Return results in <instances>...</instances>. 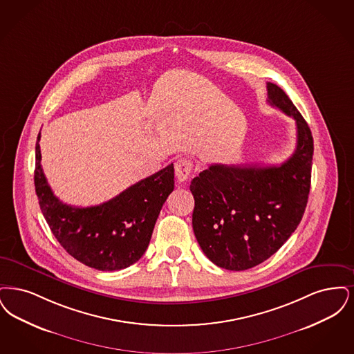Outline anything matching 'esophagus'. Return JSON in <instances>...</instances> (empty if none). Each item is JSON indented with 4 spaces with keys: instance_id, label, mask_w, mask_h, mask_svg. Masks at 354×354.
I'll list each match as a JSON object with an SVG mask.
<instances>
[{
    "instance_id": "esophagus-1",
    "label": "esophagus",
    "mask_w": 354,
    "mask_h": 354,
    "mask_svg": "<svg viewBox=\"0 0 354 354\" xmlns=\"http://www.w3.org/2000/svg\"><path fill=\"white\" fill-rule=\"evenodd\" d=\"M193 167H194V164H193L192 160H189V158H178L174 162V173H176L177 180L180 183L186 181L189 178L192 170H193Z\"/></svg>"
}]
</instances>
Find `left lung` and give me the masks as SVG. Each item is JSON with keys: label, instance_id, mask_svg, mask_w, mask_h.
Listing matches in <instances>:
<instances>
[{"label": "left lung", "instance_id": "8db88e82", "mask_svg": "<svg viewBox=\"0 0 354 354\" xmlns=\"http://www.w3.org/2000/svg\"><path fill=\"white\" fill-rule=\"evenodd\" d=\"M267 102L296 122L297 144L280 165L214 164L194 177L193 230L203 254L230 271L274 255L299 226L310 189L313 138L291 99L267 83Z\"/></svg>", "mask_w": 354, "mask_h": 354}]
</instances>
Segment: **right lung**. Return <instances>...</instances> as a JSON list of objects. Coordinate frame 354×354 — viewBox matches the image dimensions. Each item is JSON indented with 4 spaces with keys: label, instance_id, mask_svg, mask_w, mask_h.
Segmentation results:
<instances>
[{
    "label": "right lung",
    "instance_id": "add662e5",
    "mask_svg": "<svg viewBox=\"0 0 354 354\" xmlns=\"http://www.w3.org/2000/svg\"><path fill=\"white\" fill-rule=\"evenodd\" d=\"M41 132L35 144L34 184L39 207L61 246L77 261L99 271H118L142 257L160 210L174 189L168 165L104 203L77 207L58 200L41 165Z\"/></svg>",
    "mask_w": 354,
    "mask_h": 354
}]
</instances>
